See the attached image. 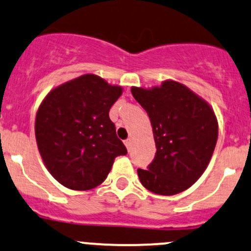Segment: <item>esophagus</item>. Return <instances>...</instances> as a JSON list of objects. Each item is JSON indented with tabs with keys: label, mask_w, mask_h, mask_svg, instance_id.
<instances>
[{
	"label": "esophagus",
	"mask_w": 251,
	"mask_h": 251,
	"mask_svg": "<svg viewBox=\"0 0 251 251\" xmlns=\"http://www.w3.org/2000/svg\"><path fill=\"white\" fill-rule=\"evenodd\" d=\"M124 143H125L126 148H127V149L130 150V148H131V139H130V138H128V139H126V141L124 142Z\"/></svg>",
	"instance_id": "esophagus-1"
}]
</instances>
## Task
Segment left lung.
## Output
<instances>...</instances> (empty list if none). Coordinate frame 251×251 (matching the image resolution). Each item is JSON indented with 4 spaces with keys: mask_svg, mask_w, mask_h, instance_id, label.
<instances>
[{
    "mask_svg": "<svg viewBox=\"0 0 251 251\" xmlns=\"http://www.w3.org/2000/svg\"><path fill=\"white\" fill-rule=\"evenodd\" d=\"M131 92L148 113L156 146L147 170H137L142 185L165 196L189 189L204 172L214 151V112L201 97L173 80L150 90L132 88Z\"/></svg>",
    "mask_w": 251,
    "mask_h": 251,
    "instance_id": "1",
    "label": "left lung"
}]
</instances>
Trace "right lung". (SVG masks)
I'll return each mask as SVG.
<instances>
[{
    "label": "right lung",
    "mask_w": 251,
    "mask_h": 251,
    "mask_svg": "<svg viewBox=\"0 0 251 251\" xmlns=\"http://www.w3.org/2000/svg\"><path fill=\"white\" fill-rule=\"evenodd\" d=\"M123 89L84 75L47 95L36 117V141L51 176L72 190H90L107 178L114 159L127 150L109 109Z\"/></svg>",
    "instance_id": "add662e5"
}]
</instances>
